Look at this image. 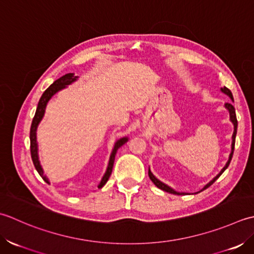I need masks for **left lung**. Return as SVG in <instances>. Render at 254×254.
<instances>
[{"mask_svg":"<svg viewBox=\"0 0 254 254\" xmlns=\"http://www.w3.org/2000/svg\"><path fill=\"white\" fill-rule=\"evenodd\" d=\"M220 91L222 92V93H225V94H227L228 95L232 101H234V97H232V93H231V91L229 90V89H227L226 86H224V87H221L220 89ZM225 107L227 108V110H228V112H229V116H230V121H231V123L234 124V133H232V142H231V152H230V154H229V159H228V161H227V163H226V165L224 168L221 169V171L220 172L216 175V177L210 181L209 183H207L203 189H201V190H206L207 188H209V186L213 184L215 181L218 179L220 175L224 173V171L228 168V165H229V163H230V161H231V158H232V154H234V150H235V141H236V134H237V127H238V122H237V117H236V111H235V107L232 106V104H230V103H226L225 104ZM148 174H149V178H150V180L152 181V182L154 183V185L157 186L158 189H160V190H164V192H168V193H171V194H175V195H184V193H180V192H177V190H174L172 188H170L169 185H167V184H164V183H162L161 181H159L156 177H154V175L152 174V172L151 171H150V168H149V171H148Z\"/></svg>","mask_w":254,"mask_h":254,"instance_id":"8db88e82","label":"left lung"}]
</instances>
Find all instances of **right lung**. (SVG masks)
<instances>
[{
    "instance_id": "obj_1",
    "label": "right lung",
    "mask_w": 254,
    "mask_h": 254,
    "mask_svg": "<svg viewBox=\"0 0 254 254\" xmlns=\"http://www.w3.org/2000/svg\"><path fill=\"white\" fill-rule=\"evenodd\" d=\"M77 80V76H75L73 73H68V74H64V76L59 77L58 80H56L53 84H51L47 90L44 92V94L41 95L40 100L38 102V106H37V110H36L35 113V116L33 118V123H32V127H30V134H29V138H30V153H32V160H33V163L35 165L36 170H37V172L39 173V175L43 180L45 181L46 183L49 184V180L48 178L46 177L44 174V170L41 168L40 162H39V157H38V144H37V137H36V131H37V127L39 125V123L43 120V117L45 115V111H46V106H47V103L49 102V100L51 97H53L57 92H59L60 90L64 89L66 85H69L71 83H73L74 81ZM128 141V138L127 137H124L121 138L120 140H117L114 144V148H113V151L111 153V157H110V161H108V165H107V169H106V172L104 174V177L102 178L101 183L98 184L97 188L101 189L103 188L106 184V182L110 179L111 174H112V170H113V165H114V161H115V156H116V152L117 150L120 149L124 143H126Z\"/></svg>"
}]
</instances>
